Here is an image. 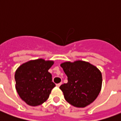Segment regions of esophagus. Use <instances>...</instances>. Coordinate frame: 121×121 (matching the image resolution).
Masks as SVG:
<instances>
[{"label": "esophagus", "instance_id": "1", "mask_svg": "<svg viewBox=\"0 0 121 121\" xmlns=\"http://www.w3.org/2000/svg\"><path fill=\"white\" fill-rule=\"evenodd\" d=\"M61 84H62V82H60V83H59V84H56V86L58 87H59L61 85Z\"/></svg>", "mask_w": 121, "mask_h": 121}]
</instances>
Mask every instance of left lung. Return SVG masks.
Instances as JSON below:
<instances>
[{
  "mask_svg": "<svg viewBox=\"0 0 121 121\" xmlns=\"http://www.w3.org/2000/svg\"><path fill=\"white\" fill-rule=\"evenodd\" d=\"M60 66L68 78V82L60 87L66 101L76 108H84L91 104L101 91L100 71L82 60L65 61Z\"/></svg>",
  "mask_w": 121,
  "mask_h": 121,
  "instance_id": "1",
  "label": "left lung"
}]
</instances>
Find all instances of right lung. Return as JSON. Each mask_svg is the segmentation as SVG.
<instances>
[{"label": "right lung", "instance_id": "1", "mask_svg": "<svg viewBox=\"0 0 121 121\" xmlns=\"http://www.w3.org/2000/svg\"><path fill=\"white\" fill-rule=\"evenodd\" d=\"M54 61L39 58L22 63L15 74V89L20 98L28 105L37 106L48 98L56 86L48 69Z\"/></svg>", "mask_w": 121, "mask_h": 121}]
</instances>
